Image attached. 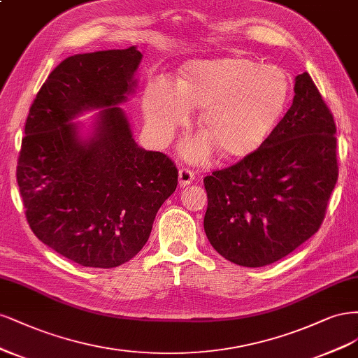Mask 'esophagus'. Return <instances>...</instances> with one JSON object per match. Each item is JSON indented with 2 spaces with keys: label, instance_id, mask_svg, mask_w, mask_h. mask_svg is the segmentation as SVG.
<instances>
[{
  "label": "esophagus",
  "instance_id": "1",
  "mask_svg": "<svg viewBox=\"0 0 358 358\" xmlns=\"http://www.w3.org/2000/svg\"><path fill=\"white\" fill-rule=\"evenodd\" d=\"M193 178H194V172L192 169L181 168L178 171V182H180L181 187L189 186V184L193 181Z\"/></svg>",
  "mask_w": 358,
  "mask_h": 358
}]
</instances>
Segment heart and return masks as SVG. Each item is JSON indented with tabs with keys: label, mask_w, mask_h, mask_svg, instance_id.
I'll list each match as a JSON object with an SVG mask.
<instances>
[{
	"label": "heart",
	"mask_w": 358,
	"mask_h": 358,
	"mask_svg": "<svg viewBox=\"0 0 358 358\" xmlns=\"http://www.w3.org/2000/svg\"><path fill=\"white\" fill-rule=\"evenodd\" d=\"M290 95L282 68L226 57L189 64L176 85L156 76L144 92L147 129L157 145H165L189 119L190 108H202L199 124L208 135L189 138L181 152L202 160L215 145L224 156H245L259 148L278 122Z\"/></svg>",
	"instance_id": "b5f03b06"
}]
</instances>
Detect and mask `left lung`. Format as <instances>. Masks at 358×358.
<instances>
[{
	"instance_id": "left-lung-1",
	"label": "left lung",
	"mask_w": 358,
	"mask_h": 358,
	"mask_svg": "<svg viewBox=\"0 0 358 358\" xmlns=\"http://www.w3.org/2000/svg\"><path fill=\"white\" fill-rule=\"evenodd\" d=\"M336 124L308 73L263 144L203 178L206 238L226 260L262 268L285 257L320 229L338 181Z\"/></svg>"
}]
</instances>
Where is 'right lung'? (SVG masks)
<instances>
[{
  "mask_svg": "<svg viewBox=\"0 0 358 358\" xmlns=\"http://www.w3.org/2000/svg\"><path fill=\"white\" fill-rule=\"evenodd\" d=\"M135 45L74 55L57 65L34 99L17 162V184L36 236L86 268H116L138 255L178 171L134 140L119 106L136 87ZM101 109L83 134L72 120Z\"/></svg>",
  "mask_w": 358,
  "mask_h": 358,
  "instance_id": "right-lung-1",
  "label": "right lung"
}]
</instances>
